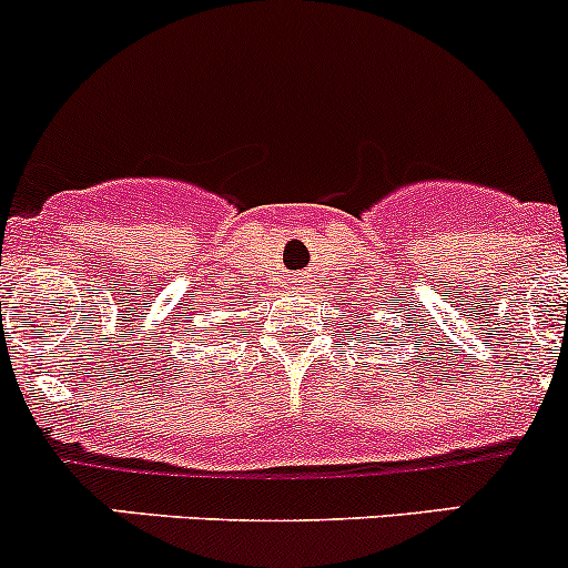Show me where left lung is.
Wrapping results in <instances>:
<instances>
[{
	"instance_id": "8db88e82",
	"label": "left lung",
	"mask_w": 568,
	"mask_h": 568,
	"mask_svg": "<svg viewBox=\"0 0 568 568\" xmlns=\"http://www.w3.org/2000/svg\"><path fill=\"white\" fill-rule=\"evenodd\" d=\"M353 313H355V310H353ZM355 315H358V313H355ZM361 315H366V313H361ZM379 326H383V323H379ZM372 334V339H379V328H375V332H369ZM394 334H398V328H394Z\"/></svg>"
}]
</instances>
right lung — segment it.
Segmentation results:
<instances>
[{
	"mask_svg": "<svg viewBox=\"0 0 568 568\" xmlns=\"http://www.w3.org/2000/svg\"><path fill=\"white\" fill-rule=\"evenodd\" d=\"M221 313H232V304H226V310H221ZM226 334H232V323H226V317H221V328H210V334H204V336H226Z\"/></svg>",
	"mask_w": 568,
	"mask_h": 568,
	"instance_id": "add662e5",
	"label": "right lung"
}]
</instances>
